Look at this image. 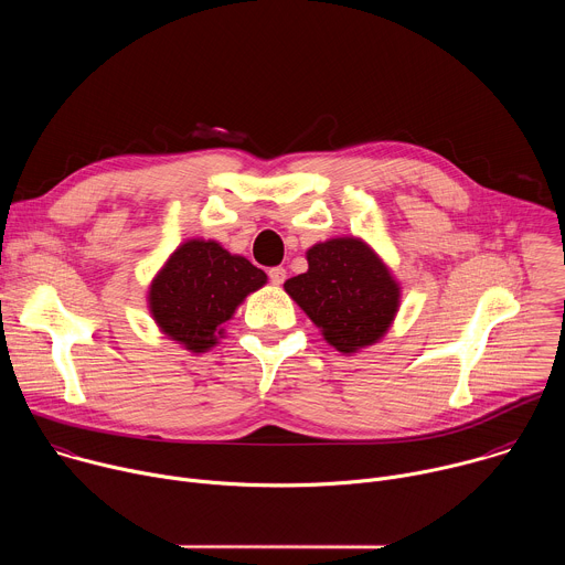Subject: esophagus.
<instances>
[{
	"mask_svg": "<svg viewBox=\"0 0 565 565\" xmlns=\"http://www.w3.org/2000/svg\"><path fill=\"white\" fill-rule=\"evenodd\" d=\"M268 277H270V281H273L275 286H281V284L286 281V268H281V266L270 268V270H268Z\"/></svg>",
	"mask_w": 565,
	"mask_h": 565,
	"instance_id": "1",
	"label": "esophagus"
}]
</instances>
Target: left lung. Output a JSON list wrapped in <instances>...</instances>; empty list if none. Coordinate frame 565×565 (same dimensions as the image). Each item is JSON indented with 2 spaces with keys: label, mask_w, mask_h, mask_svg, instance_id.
Returning <instances> with one entry per match:
<instances>
[{
  "label": "left lung",
  "mask_w": 565,
  "mask_h": 565,
  "mask_svg": "<svg viewBox=\"0 0 565 565\" xmlns=\"http://www.w3.org/2000/svg\"><path fill=\"white\" fill-rule=\"evenodd\" d=\"M308 270L284 290L333 349L353 355L380 342L399 308V284L360 236H335L306 250Z\"/></svg>",
  "instance_id": "8db88e82"
}]
</instances>
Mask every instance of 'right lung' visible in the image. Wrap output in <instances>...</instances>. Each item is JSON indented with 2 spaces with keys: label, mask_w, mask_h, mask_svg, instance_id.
Instances as JSON below:
<instances>
[{
  "label": "right lung",
  "mask_w": 565,
  "mask_h": 565,
  "mask_svg": "<svg viewBox=\"0 0 565 565\" xmlns=\"http://www.w3.org/2000/svg\"><path fill=\"white\" fill-rule=\"evenodd\" d=\"M268 275L212 238H188L168 257L147 290L151 319L168 340L205 353L225 338L244 299L266 286Z\"/></svg>",
  "instance_id": "1"
}]
</instances>
